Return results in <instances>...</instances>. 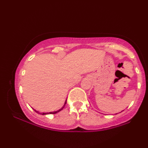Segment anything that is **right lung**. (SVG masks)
I'll list each match as a JSON object with an SVG mask.
<instances>
[{"mask_svg": "<svg viewBox=\"0 0 148 148\" xmlns=\"http://www.w3.org/2000/svg\"><path fill=\"white\" fill-rule=\"evenodd\" d=\"M66 101H65V102H64V105H63V106H62V108H60V109H58V110L56 111V112H47V113H40V112H38V111L35 110V109H34V112L37 113V114H41V115H46V114H57L58 112H60L61 110H62V109H64V107H65V105H66Z\"/></svg>", "mask_w": 148, "mask_h": 148, "instance_id": "obj_1", "label": "right lung"}]
</instances>
